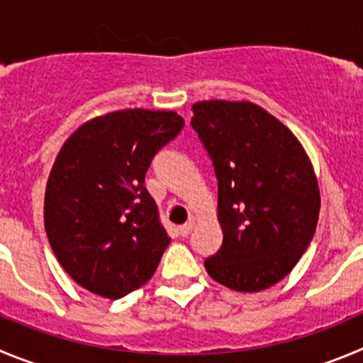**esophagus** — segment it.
<instances>
[{
    "mask_svg": "<svg viewBox=\"0 0 363 363\" xmlns=\"http://www.w3.org/2000/svg\"><path fill=\"white\" fill-rule=\"evenodd\" d=\"M193 228H195V223H193L191 220H189V222H186L184 225H181V228H179V235H181V236H188L189 233L193 231Z\"/></svg>",
    "mask_w": 363,
    "mask_h": 363,
    "instance_id": "obj_1",
    "label": "esophagus"
}]
</instances>
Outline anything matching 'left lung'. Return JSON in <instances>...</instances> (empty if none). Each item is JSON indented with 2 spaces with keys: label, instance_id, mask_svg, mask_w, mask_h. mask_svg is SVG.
I'll return each mask as SVG.
<instances>
[{
  "label": "left lung",
  "instance_id": "8db88e82",
  "mask_svg": "<svg viewBox=\"0 0 363 363\" xmlns=\"http://www.w3.org/2000/svg\"><path fill=\"white\" fill-rule=\"evenodd\" d=\"M191 127L218 181L223 242L206 270L236 292L269 289L292 272L317 229L313 164L292 130L252 101H197Z\"/></svg>",
  "mask_w": 363,
  "mask_h": 363
}]
</instances>
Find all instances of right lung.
Here are the masks:
<instances>
[{
	"instance_id": "obj_1",
	"label": "right lung",
	"mask_w": 363,
	"mask_h": 363,
	"mask_svg": "<svg viewBox=\"0 0 363 363\" xmlns=\"http://www.w3.org/2000/svg\"><path fill=\"white\" fill-rule=\"evenodd\" d=\"M182 125L174 111H114L80 125L57 154L44 229L62 269L89 292L120 299L154 276L170 236L145 174Z\"/></svg>"
}]
</instances>
